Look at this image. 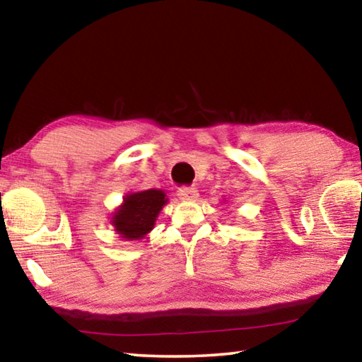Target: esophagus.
I'll return each mask as SVG.
<instances>
[{
  "mask_svg": "<svg viewBox=\"0 0 362 362\" xmlns=\"http://www.w3.org/2000/svg\"><path fill=\"white\" fill-rule=\"evenodd\" d=\"M198 189L194 187H183L179 189V198L183 201H196L198 199Z\"/></svg>",
  "mask_w": 362,
  "mask_h": 362,
  "instance_id": "34e87169",
  "label": "esophagus"
}]
</instances>
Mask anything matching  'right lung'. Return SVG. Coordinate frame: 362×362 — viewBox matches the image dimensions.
<instances>
[{
	"label": "right lung",
	"instance_id": "add662e5",
	"mask_svg": "<svg viewBox=\"0 0 362 362\" xmlns=\"http://www.w3.org/2000/svg\"><path fill=\"white\" fill-rule=\"evenodd\" d=\"M168 201L166 193L156 188L129 193L122 198V204L113 212L110 223L124 241L142 240L155 228L159 212Z\"/></svg>",
	"mask_w": 362,
	"mask_h": 362
}]
</instances>
